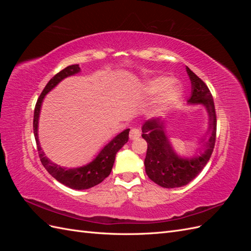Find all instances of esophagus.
Instances as JSON below:
<instances>
[{"mask_svg":"<svg viewBox=\"0 0 251 251\" xmlns=\"http://www.w3.org/2000/svg\"><path fill=\"white\" fill-rule=\"evenodd\" d=\"M140 135H141V132H140L139 128L133 127L132 130L130 131V138H131L132 140H135V139L139 138V137H140Z\"/></svg>","mask_w":251,"mask_h":251,"instance_id":"obj_1","label":"esophagus"}]
</instances>
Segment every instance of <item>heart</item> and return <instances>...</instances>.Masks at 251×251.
I'll return each instance as SVG.
<instances>
[{
  "instance_id": "b5f03b06",
  "label": "heart",
  "mask_w": 251,
  "mask_h": 251,
  "mask_svg": "<svg viewBox=\"0 0 251 251\" xmlns=\"http://www.w3.org/2000/svg\"><path fill=\"white\" fill-rule=\"evenodd\" d=\"M159 93L161 94L158 95L151 105V113L156 116L163 115L178 100L181 94V88L176 83H173V78L168 76H160L150 80L142 87V94L147 97H153Z\"/></svg>"
}]
</instances>
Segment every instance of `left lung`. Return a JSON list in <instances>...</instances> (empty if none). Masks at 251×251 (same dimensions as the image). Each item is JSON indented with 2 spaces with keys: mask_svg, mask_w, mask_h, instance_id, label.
<instances>
[{
  "mask_svg": "<svg viewBox=\"0 0 251 251\" xmlns=\"http://www.w3.org/2000/svg\"><path fill=\"white\" fill-rule=\"evenodd\" d=\"M192 81V95L189 104H203L208 113V136L201 138L205 151L194 158H181L175 153L164 132V121L151 119L142 126V138L148 142L147 156L144 159L146 173L156 184L165 188L181 187L194 180L208 162L215 148L217 134V117L212 95L205 82L186 67Z\"/></svg>",
  "mask_w": 251,
  "mask_h": 251,
  "instance_id": "8db88e82",
  "label": "left lung"
}]
</instances>
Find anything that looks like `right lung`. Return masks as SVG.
I'll list each match as a JSON object with an SVG mask.
<instances>
[{
	"mask_svg": "<svg viewBox=\"0 0 251 251\" xmlns=\"http://www.w3.org/2000/svg\"><path fill=\"white\" fill-rule=\"evenodd\" d=\"M80 71L78 65H71L65 68L64 70L59 71L55 74L44 88L42 94L40 95L39 100L36 101L35 109H34V116H33V133L37 146V151H39V156L41 162L44 165V168L51 175L53 178H55L60 183L73 188V189H88L93 187L97 184H100L105 178L111 174L114 161L117 151L123 148L128 140V132L130 128H126L124 132H121L117 136H115L107 146H105L100 153L96 156V158L92 162L88 163L87 165L80 166L76 169H66L62 168L55 163L51 162L49 159L45 156V153L42 151L40 146L39 137H37V126H39V117L40 111L42 107V102L44 97L46 96L48 92L54 88L59 81H62L64 78L71 76V75L76 74Z\"/></svg>",
	"mask_w": 251,
	"mask_h": 251,
	"instance_id": "add662e5",
	"label": "right lung"
}]
</instances>
